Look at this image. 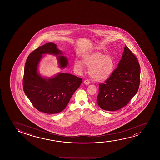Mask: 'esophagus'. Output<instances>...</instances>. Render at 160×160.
<instances>
[{
  "mask_svg": "<svg viewBox=\"0 0 160 160\" xmlns=\"http://www.w3.org/2000/svg\"><path fill=\"white\" fill-rule=\"evenodd\" d=\"M83 83H85V85H88L90 84V82L88 80H84V81H83Z\"/></svg>",
  "mask_w": 160,
  "mask_h": 160,
  "instance_id": "1",
  "label": "esophagus"
}]
</instances>
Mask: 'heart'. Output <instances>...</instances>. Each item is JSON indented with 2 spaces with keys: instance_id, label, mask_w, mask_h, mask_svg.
<instances>
[{
  "instance_id": "b5f03b06",
  "label": "heart",
  "mask_w": 160,
  "mask_h": 160,
  "mask_svg": "<svg viewBox=\"0 0 160 160\" xmlns=\"http://www.w3.org/2000/svg\"><path fill=\"white\" fill-rule=\"evenodd\" d=\"M82 62L86 66L90 67L88 73L94 81L105 80L112 74L114 69L112 58L109 55H104L98 52L86 56L82 59ZM74 67L80 72L83 70L82 64L78 60L75 61Z\"/></svg>"
}]
</instances>
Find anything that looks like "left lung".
<instances>
[{
    "label": "left lung",
    "instance_id": "1",
    "mask_svg": "<svg viewBox=\"0 0 160 160\" xmlns=\"http://www.w3.org/2000/svg\"><path fill=\"white\" fill-rule=\"evenodd\" d=\"M140 67L138 59L125 45L117 68L105 83L99 84L97 102L101 109L116 111L124 107L138 92Z\"/></svg>",
    "mask_w": 160,
    "mask_h": 160
}]
</instances>
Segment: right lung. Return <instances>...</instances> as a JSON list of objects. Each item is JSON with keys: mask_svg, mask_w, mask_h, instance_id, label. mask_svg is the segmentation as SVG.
Instances as JSON below:
<instances>
[{"mask_svg": "<svg viewBox=\"0 0 160 160\" xmlns=\"http://www.w3.org/2000/svg\"><path fill=\"white\" fill-rule=\"evenodd\" d=\"M62 55L56 45L48 42L39 46L29 54L24 66L23 88L33 106L39 112L56 114L63 111L75 91L82 81L81 78L68 73H59L50 78H44L38 72V66L43 54ZM59 67L68 65L64 56H57Z\"/></svg>", "mask_w": 160, "mask_h": 160, "instance_id": "1", "label": "right lung"}]
</instances>
